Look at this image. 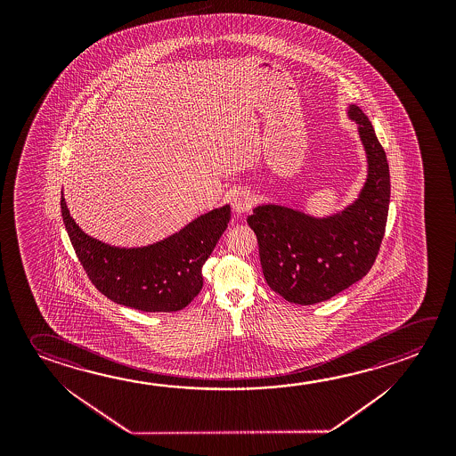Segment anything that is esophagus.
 <instances>
[{
  "instance_id": "esophagus-1",
  "label": "esophagus",
  "mask_w": 456,
  "mask_h": 456,
  "mask_svg": "<svg viewBox=\"0 0 456 456\" xmlns=\"http://www.w3.org/2000/svg\"><path fill=\"white\" fill-rule=\"evenodd\" d=\"M254 203H256V195L253 192L240 191L239 194L233 195L232 199V209L235 213H248L253 208Z\"/></svg>"
}]
</instances>
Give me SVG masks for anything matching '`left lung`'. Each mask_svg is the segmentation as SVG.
Segmentation results:
<instances>
[{
	"label": "left lung",
	"mask_w": 456,
	"mask_h": 456,
	"mask_svg": "<svg viewBox=\"0 0 456 456\" xmlns=\"http://www.w3.org/2000/svg\"><path fill=\"white\" fill-rule=\"evenodd\" d=\"M369 159L358 200L342 215L314 219L294 209L264 205L247 217L259 245L265 281L281 297L314 305L334 297L372 269L388 219L389 167L370 120L350 106Z\"/></svg>",
	"instance_id": "left-lung-1"
}]
</instances>
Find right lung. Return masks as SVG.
Here are the masks:
<instances>
[{"instance_id":"1","label":"right lung","mask_w":456,"mask_h":456,"mask_svg":"<svg viewBox=\"0 0 456 456\" xmlns=\"http://www.w3.org/2000/svg\"><path fill=\"white\" fill-rule=\"evenodd\" d=\"M61 216L76 256L98 291L140 312H178L202 291L203 264L231 221V207L197 217L170 239L119 249L90 239L76 225L61 195Z\"/></svg>"}]
</instances>
